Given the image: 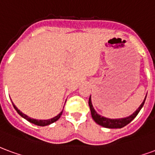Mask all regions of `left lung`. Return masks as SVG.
<instances>
[{
  "label": "left lung",
  "mask_w": 155,
  "mask_h": 155,
  "mask_svg": "<svg viewBox=\"0 0 155 155\" xmlns=\"http://www.w3.org/2000/svg\"><path fill=\"white\" fill-rule=\"evenodd\" d=\"M145 99H146V97L144 98V101L142 102V104L140 105V107L138 108L136 111H135L134 113L132 114L131 116H128L126 118H122V119H108V118H106V117H103V116L98 115L96 110H94V108L92 107V104H91V97L89 98L88 104L89 107H90V110H91V116H92V119L94 120L95 122L97 123L98 125L103 126L105 128H110V129H115V128H122L124 126H125L126 125H128L129 123L131 122L133 120L135 119V117L138 115V113L140 112V110H141V108L143 107L144 104V101H145Z\"/></svg>",
  "instance_id": "1"
}]
</instances>
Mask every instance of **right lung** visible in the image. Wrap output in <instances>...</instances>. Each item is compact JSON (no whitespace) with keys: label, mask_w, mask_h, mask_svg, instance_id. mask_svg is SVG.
Instances as JSON below:
<instances>
[{"label":"right lung","mask_w":155,"mask_h":155,"mask_svg":"<svg viewBox=\"0 0 155 155\" xmlns=\"http://www.w3.org/2000/svg\"><path fill=\"white\" fill-rule=\"evenodd\" d=\"M13 107L15 109V110L17 111L18 114L21 116L23 118H25V120H27L28 121H30V123H33V124H35L36 125H39V126H45V125H48L52 124V123L55 122V121H57L60 118V116H62V113H63V110L61 111L60 113L58 114V116H56L54 118H52V119L49 120H35V119H32V118H30L29 116H27L26 115H25L24 113H22L20 110H18V108L15 106L14 104H13Z\"/></svg>","instance_id":"1"}]
</instances>
